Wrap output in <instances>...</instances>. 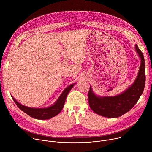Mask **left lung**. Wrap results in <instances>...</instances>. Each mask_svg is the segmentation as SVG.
I'll use <instances>...</instances> for the list:
<instances>
[{"label":"left lung","mask_w":152,"mask_h":152,"mask_svg":"<svg viewBox=\"0 0 152 152\" xmlns=\"http://www.w3.org/2000/svg\"><path fill=\"white\" fill-rule=\"evenodd\" d=\"M135 50L141 59V63L138 75L129 88L116 96L100 97L93 93L90 86L89 104L95 113L107 118H118L127 113L136 104L145 87V63L143 55L137 45Z\"/></svg>","instance_id":"1"}]
</instances>
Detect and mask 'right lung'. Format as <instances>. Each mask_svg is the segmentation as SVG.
<instances>
[{
    "label": "right lung",
    "mask_w": 152,
    "mask_h": 152,
    "mask_svg": "<svg viewBox=\"0 0 152 152\" xmlns=\"http://www.w3.org/2000/svg\"><path fill=\"white\" fill-rule=\"evenodd\" d=\"M75 84H72L63 91L62 94L54 104L45 108H33L22 105L12 96V99L17 107L31 117L37 119H48L57 116L62 110L67 95Z\"/></svg>",
    "instance_id": "1"
}]
</instances>
